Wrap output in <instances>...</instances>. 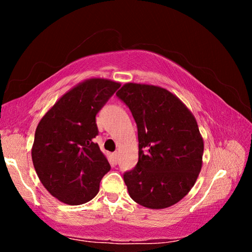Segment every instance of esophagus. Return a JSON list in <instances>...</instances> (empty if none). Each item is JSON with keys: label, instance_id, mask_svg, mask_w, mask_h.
I'll list each match as a JSON object with an SVG mask.
<instances>
[{"label": "esophagus", "instance_id": "esophagus-1", "mask_svg": "<svg viewBox=\"0 0 252 252\" xmlns=\"http://www.w3.org/2000/svg\"><path fill=\"white\" fill-rule=\"evenodd\" d=\"M119 157H120V153H119L118 151H116V152L113 153V159H114V161H116V162L119 161Z\"/></svg>", "mask_w": 252, "mask_h": 252}]
</instances>
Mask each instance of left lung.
Listing matches in <instances>:
<instances>
[{"instance_id":"obj_1","label":"left lung","mask_w":252,"mask_h":252,"mask_svg":"<svg viewBox=\"0 0 252 252\" xmlns=\"http://www.w3.org/2000/svg\"><path fill=\"white\" fill-rule=\"evenodd\" d=\"M117 95L138 126V163L123 176L130 197L149 209L173 206L192 189L202 168L197 120L177 95L158 85L129 82Z\"/></svg>"}]
</instances>
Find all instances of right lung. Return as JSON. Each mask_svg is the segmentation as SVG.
I'll return each mask as SVG.
<instances>
[{
  "instance_id": "right-lung-1",
  "label": "right lung",
  "mask_w": 252,
  "mask_h": 252,
  "mask_svg": "<svg viewBox=\"0 0 252 252\" xmlns=\"http://www.w3.org/2000/svg\"><path fill=\"white\" fill-rule=\"evenodd\" d=\"M120 85L103 78L84 80L60 97L37 125L33 165L42 185L59 201L79 206L99 192L110 164L93 142L95 116Z\"/></svg>"
}]
</instances>
